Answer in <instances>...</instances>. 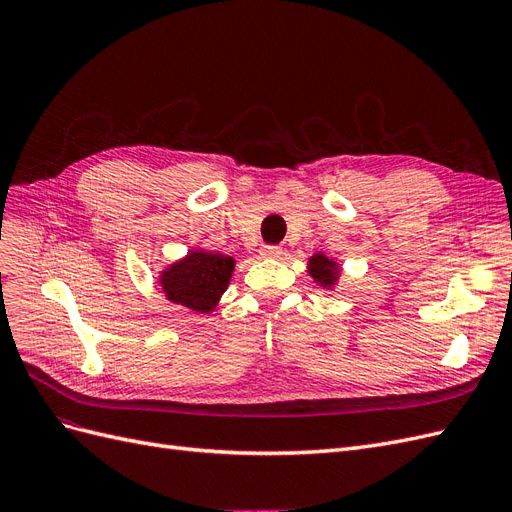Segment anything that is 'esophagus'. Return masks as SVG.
Returning <instances> with one entry per match:
<instances>
[{"instance_id": "esophagus-1", "label": "esophagus", "mask_w": 512, "mask_h": 512, "mask_svg": "<svg viewBox=\"0 0 512 512\" xmlns=\"http://www.w3.org/2000/svg\"><path fill=\"white\" fill-rule=\"evenodd\" d=\"M284 254V250L280 245H262L260 247V256L262 258H280Z\"/></svg>"}]
</instances>
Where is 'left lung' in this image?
Listing matches in <instances>:
<instances>
[{"mask_svg": "<svg viewBox=\"0 0 512 512\" xmlns=\"http://www.w3.org/2000/svg\"><path fill=\"white\" fill-rule=\"evenodd\" d=\"M307 273L312 275L314 282L320 284L322 288H333L337 277H339V265L324 254H314L312 258H309Z\"/></svg>", "mask_w": 512, "mask_h": 512, "instance_id": "obj_1", "label": "left lung"}]
</instances>
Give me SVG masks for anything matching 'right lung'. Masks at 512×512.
Returning a JSON list of instances; mask_svg holds the SVG:
<instances>
[{
  "instance_id": "1",
  "label": "right lung",
  "mask_w": 512,
  "mask_h": 512,
  "mask_svg": "<svg viewBox=\"0 0 512 512\" xmlns=\"http://www.w3.org/2000/svg\"><path fill=\"white\" fill-rule=\"evenodd\" d=\"M232 271L235 260L230 256L196 250L164 269L160 284L168 301L207 314L228 288Z\"/></svg>"
}]
</instances>
